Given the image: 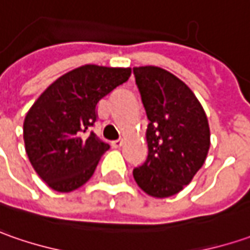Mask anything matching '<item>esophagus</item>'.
<instances>
[{"label":"esophagus","mask_w":250,"mask_h":250,"mask_svg":"<svg viewBox=\"0 0 250 250\" xmlns=\"http://www.w3.org/2000/svg\"><path fill=\"white\" fill-rule=\"evenodd\" d=\"M123 145V141L122 140H115V141H112V146L113 148H120Z\"/></svg>","instance_id":"obj_1"}]
</instances>
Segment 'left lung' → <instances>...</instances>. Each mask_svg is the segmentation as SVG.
Listing matches in <instances>:
<instances>
[{"mask_svg":"<svg viewBox=\"0 0 250 250\" xmlns=\"http://www.w3.org/2000/svg\"><path fill=\"white\" fill-rule=\"evenodd\" d=\"M135 84L149 120L148 156L133 170L135 183L155 198H167L191 183L210 146L202 105L188 85L156 66L134 67Z\"/></svg>","mask_w":250,"mask_h":250,"instance_id":"left-lung-1","label":"left lung"}]
</instances>
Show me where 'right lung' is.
Masks as SVG:
<instances>
[{
    "instance_id": "obj_1",
    "label": "right lung",
    "mask_w": 250,
    "mask_h": 250,
    "mask_svg": "<svg viewBox=\"0 0 250 250\" xmlns=\"http://www.w3.org/2000/svg\"><path fill=\"white\" fill-rule=\"evenodd\" d=\"M130 69L85 65L59 77L34 102L23 123L26 153L52 189L70 192L94 174L109 149L94 131L101 99L128 80Z\"/></svg>"
}]
</instances>
